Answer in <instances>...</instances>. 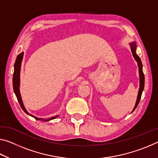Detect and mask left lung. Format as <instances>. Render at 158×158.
<instances>
[{
	"instance_id": "left-lung-1",
	"label": "left lung",
	"mask_w": 158,
	"mask_h": 158,
	"mask_svg": "<svg viewBox=\"0 0 158 158\" xmlns=\"http://www.w3.org/2000/svg\"><path fill=\"white\" fill-rule=\"evenodd\" d=\"M131 50L132 53H133V56L136 60V62H138V65H139V76H140V87H139V94H138V97H137V101L136 102V105H135V107L133 110V111L136 108V107L139 105V102L140 101V99H141V94L143 92V90L144 89V80H145V77H144V74L143 72V69H142V62L140 57L137 56V54L136 53V46L135 43H131ZM132 111V112H133Z\"/></svg>"
}]
</instances>
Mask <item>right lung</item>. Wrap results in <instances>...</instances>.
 <instances>
[{
	"label": "right lung",
	"mask_w": 158,
	"mask_h": 158,
	"mask_svg": "<svg viewBox=\"0 0 158 158\" xmlns=\"http://www.w3.org/2000/svg\"><path fill=\"white\" fill-rule=\"evenodd\" d=\"M23 56H24V52H22L21 53H19L18 56H17V58H16V61L14 65V74H13V77H12V84H13V89H14V92L16 95V97L17 98V101H18L19 105L22 107V109L23 110L24 112H26L27 114H29L30 116L33 117L34 118H35L37 120H40L42 119L41 118H38V117L33 116V115H31L30 114L28 113V112L26 110V109L24 108V106L23 105V102H22V98H21V96H20V93H19V74H20V68H21V63H22V58H23ZM57 116L56 117H52L51 118L46 119L45 121H49V120L52 119L56 118Z\"/></svg>",
	"instance_id": "1"
}]
</instances>
